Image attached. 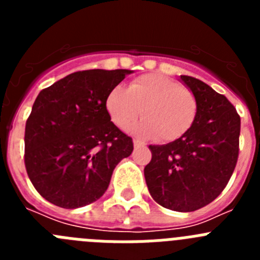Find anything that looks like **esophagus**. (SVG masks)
<instances>
[{
	"instance_id": "34e87169",
	"label": "esophagus",
	"mask_w": 260,
	"mask_h": 260,
	"mask_svg": "<svg viewBox=\"0 0 260 260\" xmlns=\"http://www.w3.org/2000/svg\"><path fill=\"white\" fill-rule=\"evenodd\" d=\"M134 147L135 148H141V147H146V143L141 139H134Z\"/></svg>"
}]
</instances>
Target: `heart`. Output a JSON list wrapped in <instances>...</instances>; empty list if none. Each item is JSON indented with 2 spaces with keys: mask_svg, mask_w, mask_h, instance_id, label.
Returning a JSON list of instances; mask_svg holds the SVG:
<instances>
[{
  "mask_svg": "<svg viewBox=\"0 0 260 260\" xmlns=\"http://www.w3.org/2000/svg\"><path fill=\"white\" fill-rule=\"evenodd\" d=\"M107 110L118 127L126 128L143 116L134 127L139 134L173 142L194 126L198 100L189 88L158 74L141 75L128 88L114 87L107 96Z\"/></svg>",
  "mask_w": 260,
  "mask_h": 260,
  "instance_id": "obj_1",
  "label": "heart"
}]
</instances>
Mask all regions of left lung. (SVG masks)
<instances>
[{
    "mask_svg": "<svg viewBox=\"0 0 260 260\" xmlns=\"http://www.w3.org/2000/svg\"><path fill=\"white\" fill-rule=\"evenodd\" d=\"M198 100V116L187 134L150 146L144 177L162 207L191 212L215 201L228 185L240 152L241 118L228 99L197 78L181 75Z\"/></svg>",
    "mask_w": 260,
    "mask_h": 260,
    "instance_id": "8db88e82",
    "label": "left lung"
}]
</instances>
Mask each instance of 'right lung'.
Instances as JSON below:
<instances>
[{
    "label": "right lung",
    "mask_w": 260,
    "mask_h": 260,
    "mask_svg": "<svg viewBox=\"0 0 260 260\" xmlns=\"http://www.w3.org/2000/svg\"><path fill=\"white\" fill-rule=\"evenodd\" d=\"M132 70L77 71L36 98L24 132V165L43 198L62 208L98 201L114 168L134 150L110 121L108 93Z\"/></svg>",
    "instance_id": "1"
}]
</instances>
